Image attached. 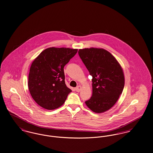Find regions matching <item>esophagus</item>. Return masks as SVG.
I'll list each match as a JSON object with an SVG mask.
<instances>
[{
  "mask_svg": "<svg viewBox=\"0 0 153 153\" xmlns=\"http://www.w3.org/2000/svg\"><path fill=\"white\" fill-rule=\"evenodd\" d=\"M81 89H82V87L80 86H77L75 88V91L76 92H79L81 90Z\"/></svg>",
  "mask_w": 153,
  "mask_h": 153,
  "instance_id": "obj_1",
  "label": "esophagus"
}]
</instances>
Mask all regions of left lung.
I'll use <instances>...</instances> for the list:
<instances>
[{
    "instance_id": "obj_1",
    "label": "left lung",
    "mask_w": 153,
    "mask_h": 153,
    "mask_svg": "<svg viewBox=\"0 0 153 153\" xmlns=\"http://www.w3.org/2000/svg\"><path fill=\"white\" fill-rule=\"evenodd\" d=\"M78 54L93 77V95L86 105L95 113L105 112L115 105L123 91L122 68L114 56L102 48L80 49Z\"/></svg>"
}]
</instances>
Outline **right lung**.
Masks as SVG:
<instances>
[{
  "instance_id": "1",
  "label": "right lung",
  "mask_w": 153,
  "mask_h": 153,
  "mask_svg": "<svg viewBox=\"0 0 153 153\" xmlns=\"http://www.w3.org/2000/svg\"><path fill=\"white\" fill-rule=\"evenodd\" d=\"M77 49L50 47L34 60L28 75V86L40 106L52 110L61 106L72 91L65 84L64 67Z\"/></svg>"
}]
</instances>
